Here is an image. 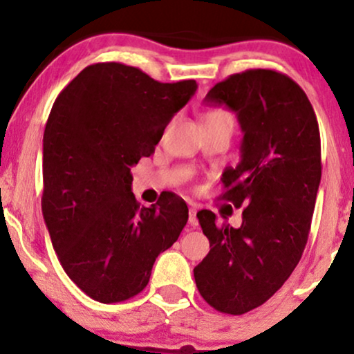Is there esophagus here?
<instances>
[{"instance_id":"obj_1","label":"esophagus","mask_w":354,"mask_h":354,"mask_svg":"<svg viewBox=\"0 0 354 354\" xmlns=\"http://www.w3.org/2000/svg\"><path fill=\"white\" fill-rule=\"evenodd\" d=\"M188 222H190V225H196L198 224V219H196V207L192 206L190 211H188Z\"/></svg>"}]
</instances>
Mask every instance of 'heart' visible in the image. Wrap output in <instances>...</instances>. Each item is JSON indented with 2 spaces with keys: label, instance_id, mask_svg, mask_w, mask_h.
Returning <instances> with one entry per match:
<instances>
[{
  "label": "heart",
  "instance_id": "b5f03b06",
  "mask_svg": "<svg viewBox=\"0 0 354 354\" xmlns=\"http://www.w3.org/2000/svg\"><path fill=\"white\" fill-rule=\"evenodd\" d=\"M227 113H224V111H211V113H207L205 115V120L206 119H217V118H227Z\"/></svg>",
  "mask_w": 354,
  "mask_h": 354
}]
</instances>
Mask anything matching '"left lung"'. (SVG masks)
<instances>
[{
	"label": "left lung",
	"instance_id": "obj_1",
	"mask_svg": "<svg viewBox=\"0 0 354 354\" xmlns=\"http://www.w3.org/2000/svg\"><path fill=\"white\" fill-rule=\"evenodd\" d=\"M205 103L239 119L241 156L222 174V200L245 209L236 229L198 212L211 250L193 274L207 304L240 316L268 301L301 259L321 183V135L301 86L270 69L230 75Z\"/></svg>",
	"mask_w": 354,
	"mask_h": 354
}]
</instances>
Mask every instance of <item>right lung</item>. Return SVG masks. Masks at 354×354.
Instances as JSON below:
<instances>
[{
  "mask_svg": "<svg viewBox=\"0 0 354 354\" xmlns=\"http://www.w3.org/2000/svg\"><path fill=\"white\" fill-rule=\"evenodd\" d=\"M196 88L195 80L161 84L137 67L98 62L53 104L43 135V217L62 269L96 301L142 292L187 224V203L174 193L140 207L130 167L151 156Z\"/></svg>",
  "mask_w": 354,
  "mask_h": 354,
  "instance_id": "add662e5",
  "label": "right lung"
}]
</instances>
